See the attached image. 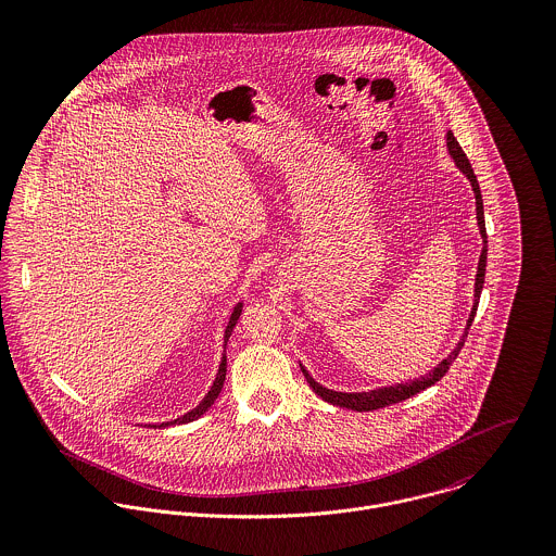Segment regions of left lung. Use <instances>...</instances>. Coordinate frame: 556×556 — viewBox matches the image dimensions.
<instances>
[{
    "mask_svg": "<svg viewBox=\"0 0 556 556\" xmlns=\"http://www.w3.org/2000/svg\"><path fill=\"white\" fill-rule=\"evenodd\" d=\"M447 150H450V156L456 162V166L467 175V179L471 181L473 186V192H476V210H477V227H479V236L483 241V248H481V254H479V263H477V276H476V300H473V308H471V315L467 320V327H465V333L460 338V342L456 344V349L434 368L430 370L428 375L415 379V381H408V383H397V386H390V388H379V390H370V392H353V394H346V392H333V390H327L323 388L320 383H317L308 370L302 366V372L308 381V386L313 388V392L317 396L323 397L325 402L329 404H336V406H344V408H351V410H375V408H383V406H390V404H396L402 402L406 397L415 396L419 392H424L426 388L434 386L437 381H441L445 377V372L450 370V366L454 364V359L458 357L460 349L465 346V340L469 336V327L473 323L477 313V304H479V295H481V289H483V276H485V256H488V236H485V220H483V201H481V192H479V184H477L476 173L471 168V162L467 159V154L463 152L460 143L456 141L454 132L450 130L447 132Z\"/></svg>",
    "mask_w": 556,
    "mask_h": 556,
    "instance_id": "left-lung-1",
    "label": "left lung"
}]
</instances>
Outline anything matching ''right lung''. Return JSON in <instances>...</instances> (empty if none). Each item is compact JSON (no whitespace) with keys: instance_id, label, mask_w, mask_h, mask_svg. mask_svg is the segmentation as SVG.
<instances>
[{"instance_id":"1","label":"right lung","mask_w":556,"mask_h":556,"mask_svg":"<svg viewBox=\"0 0 556 556\" xmlns=\"http://www.w3.org/2000/svg\"><path fill=\"white\" fill-rule=\"evenodd\" d=\"M241 308H243V304L239 302L238 306L233 308V313H231V318H229V323H227V329H225V349H227V342H229V338H231V331H233V327H236V323H238L239 315H241ZM225 377H227V355H223V362H220V368H218V375H216V381H214V386H212V390L205 394V397L192 408V410H188L186 415H181V417H177V419H170V421H164V424H159L156 428H166V426H175V424H188V421H194V419H199L214 402H216V397L220 396V392H223V386H225Z\"/></svg>"}]
</instances>
